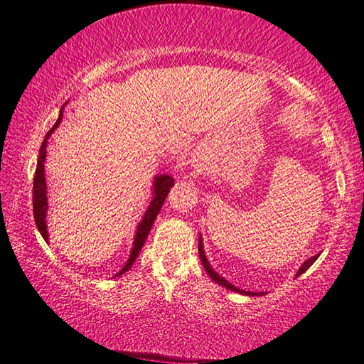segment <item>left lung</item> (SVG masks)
<instances>
[{
	"instance_id": "obj_1",
	"label": "left lung",
	"mask_w": 364,
	"mask_h": 364,
	"mask_svg": "<svg viewBox=\"0 0 364 364\" xmlns=\"http://www.w3.org/2000/svg\"><path fill=\"white\" fill-rule=\"evenodd\" d=\"M198 253H200V259H202V264H203V267H205V270L208 274H210V277L213 278V280L215 282V283H219V284H222L223 288H227V289H230V291H235V292H241V294H249V296H255V292H245V291H242V289H237V288H235L233 284L231 283H228L227 280H223V278L219 275V274H215L214 270H213V267L210 266V262H208V259H206V257H205V252H203V245H202V239H200L198 241ZM319 258V255H314V257H311L310 259H306L304 264H301V267L299 269V272H297V275H300V274H304L305 270L310 267L313 262Z\"/></svg>"
}]
</instances>
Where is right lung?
<instances>
[{"mask_svg": "<svg viewBox=\"0 0 364 364\" xmlns=\"http://www.w3.org/2000/svg\"><path fill=\"white\" fill-rule=\"evenodd\" d=\"M60 120H63V109H60L58 122L54 123L53 128L48 131V133H46V136L43 139L41 151H38V159H37V167H36V175H34V188H33L34 220H36V225H37L38 231H41L43 239H48V231H46V223H45V214H46V206H48V202H46V184H45V175H43V162L46 158V141H48V137L53 131L58 128ZM172 184H173V180H172V176H168V175H161L156 178V180H154V194H153L154 197L151 200L149 210H146V213L144 215L142 222L139 223V227H137L134 245H133V250H131L129 259L117 275L125 274L127 270L131 267V264L134 262L139 252H141V249H142L145 239L149 237V233L153 227L154 219H156V215L159 214L161 206L164 205V200L168 194L170 188H172Z\"/></svg>", "mask_w": 364, "mask_h": 364, "instance_id": "obj_1", "label": "right lung"}]
</instances>
